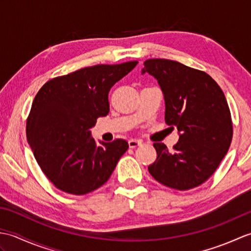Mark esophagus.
<instances>
[{
    "label": "esophagus",
    "mask_w": 251,
    "mask_h": 251,
    "mask_svg": "<svg viewBox=\"0 0 251 251\" xmlns=\"http://www.w3.org/2000/svg\"><path fill=\"white\" fill-rule=\"evenodd\" d=\"M141 145H142V141L139 140V139H130V140L128 141V146H129V148H131V149H135V148L139 147V146H141Z\"/></svg>",
    "instance_id": "obj_1"
}]
</instances>
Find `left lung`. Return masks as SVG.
<instances>
[{"mask_svg":"<svg viewBox=\"0 0 251 251\" xmlns=\"http://www.w3.org/2000/svg\"><path fill=\"white\" fill-rule=\"evenodd\" d=\"M142 74L155 77L165 99V122L176 126L179 141L172 152L153 143L157 157L148 167L159 183L185 191L204 183L231 146L233 125L226 96L204 71L169 59H148Z\"/></svg>","mask_w":251,"mask_h":251,"instance_id":"obj_1","label":"left lung"}]
</instances>
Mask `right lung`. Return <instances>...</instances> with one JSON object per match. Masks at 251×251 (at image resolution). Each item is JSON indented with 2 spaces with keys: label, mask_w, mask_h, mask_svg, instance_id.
I'll list each match as a JSON object with an SVG mask.
<instances>
[{
  "label": "right lung",
  "mask_w": 251,
  "mask_h": 251,
  "mask_svg": "<svg viewBox=\"0 0 251 251\" xmlns=\"http://www.w3.org/2000/svg\"><path fill=\"white\" fill-rule=\"evenodd\" d=\"M138 61L97 65L51 78L36 94L26 120V140L50 182L66 193L84 195L109 180L128 149L123 139L97 145L90 128L108 115L111 87Z\"/></svg>",
  "instance_id": "right-lung-1"
}]
</instances>
